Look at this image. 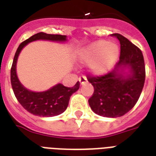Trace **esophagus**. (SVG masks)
Returning a JSON list of instances; mask_svg holds the SVG:
<instances>
[{
    "instance_id": "obj_1",
    "label": "esophagus",
    "mask_w": 156,
    "mask_h": 156,
    "mask_svg": "<svg viewBox=\"0 0 156 156\" xmlns=\"http://www.w3.org/2000/svg\"><path fill=\"white\" fill-rule=\"evenodd\" d=\"M78 81H79V83H80V85H83L84 83H86L87 82V79L86 78L85 76H82L80 78H78Z\"/></svg>"
}]
</instances>
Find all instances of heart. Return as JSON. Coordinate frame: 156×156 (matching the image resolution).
<instances>
[{"mask_svg":"<svg viewBox=\"0 0 156 156\" xmlns=\"http://www.w3.org/2000/svg\"><path fill=\"white\" fill-rule=\"evenodd\" d=\"M120 48L107 40H97L83 48L78 52L77 58L82 64H90L89 69L92 74H106L115 67L120 59Z\"/></svg>","mask_w":156,"mask_h":156,"instance_id":"1","label":"heart"}]
</instances>
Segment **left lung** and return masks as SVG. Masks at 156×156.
I'll return each instance as SVG.
<instances>
[{"label":"left lung","mask_w":156,"mask_h":156,"mask_svg":"<svg viewBox=\"0 0 156 156\" xmlns=\"http://www.w3.org/2000/svg\"><path fill=\"white\" fill-rule=\"evenodd\" d=\"M121 44V56L113 70L101 77H89L94 93L88 103L95 113L115 118L127 113L138 101L145 82L141 50L118 33L111 35Z\"/></svg>","instance_id":"8db88e82"}]
</instances>
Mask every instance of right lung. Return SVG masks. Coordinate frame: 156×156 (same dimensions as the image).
<instances>
[{"label": "right lung", "instance_id": "right-lung-1", "mask_svg": "<svg viewBox=\"0 0 156 156\" xmlns=\"http://www.w3.org/2000/svg\"><path fill=\"white\" fill-rule=\"evenodd\" d=\"M37 40L65 43L67 41V36L40 32L22 43L16 51L13 65L11 67V85L18 102L30 113L42 117L57 116L66 110L70 96L79 89V83L77 82L73 87H66L61 83H57L48 90L44 91H33L26 88L21 83L17 74L18 56L21 51L28 44Z\"/></svg>", "mask_w": 156, "mask_h": 156}]
</instances>
